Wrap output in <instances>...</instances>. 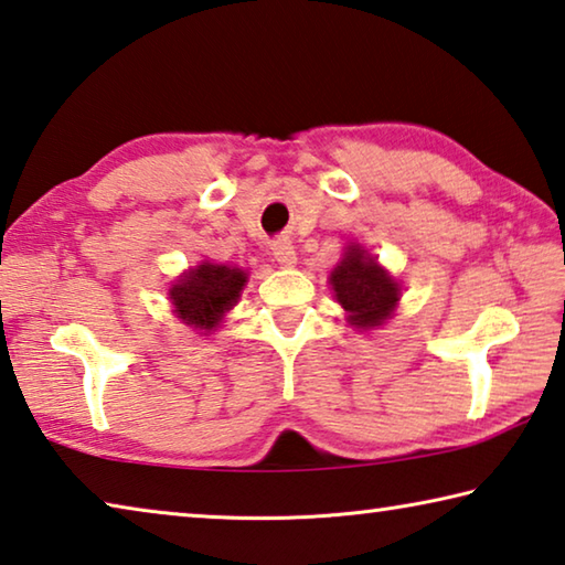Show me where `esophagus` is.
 I'll return each mask as SVG.
<instances>
[{"label":"esophagus","mask_w":565,"mask_h":565,"mask_svg":"<svg viewBox=\"0 0 565 565\" xmlns=\"http://www.w3.org/2000/svg\"><path fill=\"white\" fill-rule=\"evenodd\" d=\"M271 252H274V259L279 262L281 266H294L296 264V252H294V244L291 238H276L271 244Z\"/></svg>","instance_id":"obj_1"}]
</instances>
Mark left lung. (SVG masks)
I'll list each match as a JSON object with an SVG mask.
<instances>
[{"instance_id": "obj_1", "label": "left lung", "mask_w": 565, "mask_h": 565, "mask_svg": "<svg viewBox=\"0 0 565 565\" xmlns=\"http://www.w3.org/2000/svg\"><path fill=\"white\" fill-rule=\"evenodd\" d=\"M331 286L349 311V321L359 329L381 327L398 301V284L361 246H349L331 271Z\"/></svg>"}]
</instances>
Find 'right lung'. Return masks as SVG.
Here are the masks:
<instances>
[{
  "label": "right lung",
  "mask_w": 565,
  "mask_h": 565,
  "mask_svg": "<svg viewBox=\"0 0 565 565\" xmlns=\"http://www.w3.org/2000/svg\"><path fill=\"white\" fill-rule=\"evenodd\" d=\"M244 284L246 274L242 269L204 262L171 286L169 296L177 306V313L189 327L209 331L236 303Z\"/></svg>",
  "instance_id": "add662e5"
}]
</instances>
